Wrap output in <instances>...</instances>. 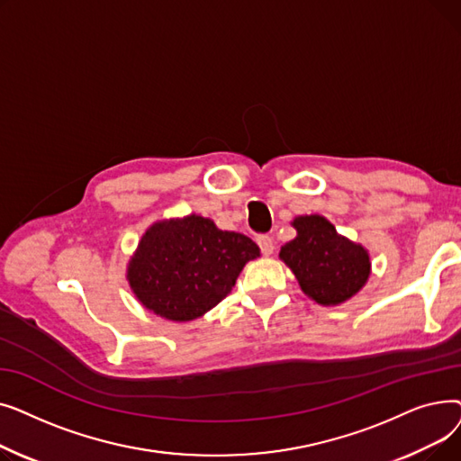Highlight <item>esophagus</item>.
Masks as SVG:
<instances>
[{
    "label": "esophagus",
    "mask_w": 461,
    "mask_h": 461,
    "mask_svg": "<svg viewBox=\"0 0 461 461\" xmlns=\"http://www.w3.org/2000/svg\"><path fill=\"white\" fill-rule=\"evenodd\" d=\"M258 245H259L263 256H271L275 252V239L269 237V235L258 237Z\"/></svg>",
    "instance_id": "esophagus-1"
}]
</instances>
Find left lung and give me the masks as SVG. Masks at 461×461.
<instances>
[{"mask_svg":"<svg viewBox=\"0 0 461 461\" xmlns=\"http://www.w3.org/2000/svg\"><path fill=\"white\" fill-rule=\"evenodd\" d=\"M295 239L278 258L295 275L303 294L321 306H338L355 297L372 275L370 252L336 231L321 214L295 216Z\"/></svg>","mask_w":461,"mask_h":461,"instance_id":"left-lung-1","label":"left lung"}]
</instances>
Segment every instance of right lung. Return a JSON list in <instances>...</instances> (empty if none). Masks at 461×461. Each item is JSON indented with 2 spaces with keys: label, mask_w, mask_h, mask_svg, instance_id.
<instances>
[{
  "label": "right lung",
  "mask_w": 461,
  "mask_h": 461,
  "mask_svg": "<svg viewBox=\"0 0 461 461\" xmlns=\"http://www.w3.org/2000/svg\"><path fill=\"white\" fill-rule=\"evenodd\" d=\"M259 247L243 233L218 230L211 218H162L141 235L127 263L138 303L167 321L202 318L231 292Z\"/></svg>",
  "instance_id": "add662e5"
}]
</instances>
